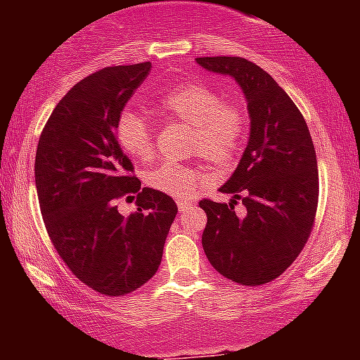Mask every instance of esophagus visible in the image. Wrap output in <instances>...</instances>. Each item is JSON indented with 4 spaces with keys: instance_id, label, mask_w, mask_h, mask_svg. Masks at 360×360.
Returning a JSON list of instances; mask_svg holds the SVG:
<instances>
[{
    "instance_id": "esophagus-1",
    "label": "esophagus",
    "mask_w": 360,
    "mask_h": 360,
    "mask_svg": "<svg viewBox=\"0 0 360 360\" xmlns=\"http://www.w3.org/2000/svg\"><path fill=\"white\" fill-rule=\"evenodd\" d=\"M191 205H193V202H189V200H178V209H180V211H186Z\"/></svg>"
}]
</instances>
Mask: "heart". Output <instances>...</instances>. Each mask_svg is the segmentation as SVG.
Returning a JSON list of instances; mask_svg holds the SVG:
<instances>
[{
	"instance_id": "obj_1",
	"label": "heart",
	"mask_w": 360,
	"mask_h": 360,
	"mask_svg": "<svg viewBox=\"0 0 360 360\" xmlns=\"http://www.w3.org/2000/svg\"><path fill=\"white\" fill-rule=\"evenodd\" d=\"M155 111L165 120H174L191 128V151L202 153L218 164L236 158L247 133V113L216 88L202 81L184 82L158 95ZM117 139L124 151L135 160H148L153 155V135L148 120L131 110H124L117 120ZM205 164L157 165L146 174V184L174 198L191 196L207 182Z\"/></svg>"
}]
</instances>
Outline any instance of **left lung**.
Here are the masks:
<instances>
[{"label": "left lung", "instance_id": "left-lung-1", "mask_svg": "<svg viewBox=\"0 0 360 360\" xmlns=\"http://www.w3.org/2000/svg\"><path fill=\"white\" fill-rule=\"evenodd\" d=\"M200 66L236 79L250 113L249 146L221 193L231 203L200 202L207 214L202 245L219 274L245 287L274 281L303 250L319 202L316 148L287 91L243 57H198ZM240 199L245 216L233 205Z\"/></svg>", "mask_w": 360, "mask_h": 360}]
</instances>
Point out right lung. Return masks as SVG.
<instances>
[{"label":"right lung","instance_id":"add662e5","mask_svg":"<svg viewBox=\"0 0 360 360\" xmlns=\"http://www.w3.org/2000/svg\"><path fill=\"white\" fill-rule=\"evenodd\" d=\"M151 63L91 73L57 103L36 151V187L50 240L84 285L108 297L141 288L155 276L178 207L171 196L141 189L117 139V120ZM122 217L116 200L134 198Z\"/></svg>","mask_w":360,"mask_h":360}]
</instances>
